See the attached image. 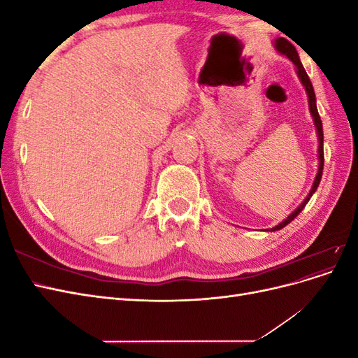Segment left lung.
I'll return each mask as SVG.
<instances>
[{"label": "left lung", "mask_w": 358, "mask_h": 358, "mask_svg": "<svg viewBox=\"0 0 358 358\" xmlns=\"http://www.w3.org/2000/svg\"><path fill=\"white\" fill-rule=\"evenodd\" d=\"M273 46H275V50H276L278 53H280V55L287 57V58L296 66L297 78H299L300 83L303 85V88H305L306 95H308L309 112H310V116H312V119H313V125H315L317 137H318V171H317L315 179H313L312 188H310V191H309V194H308V197L299 204L297 209L292 210L282 222H279L278 225L273 227V229H270V231H278V230H280V229H284L285 225H288L292 220L296 218V216H297L303 209H305V206H306L308 201L310 200L312 194L317 191V188H318V185H320L321 176H322V167H324V146H322V143H324V134H322V122H321V117H320L318 109H317L315 92H313V86H312V83H310V79H309V76H308L305 67L301 66V61H300V58H299V53H297L296 48L292 46L291 43H289L288 40H285L284 37H278V38L273 41ZM267 231H268V230H267Z\"/></svg>", "instance_id": "left-lung-1"}]
</instances>
